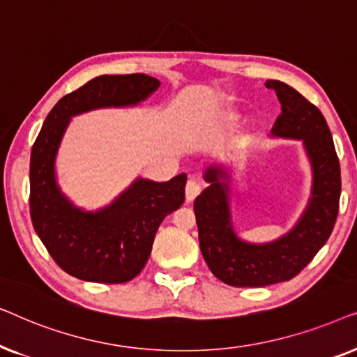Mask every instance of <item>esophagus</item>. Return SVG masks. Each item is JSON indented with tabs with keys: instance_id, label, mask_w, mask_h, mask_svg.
Wrapping results in <instances>:
<instances>
[{
	"instance_id": "esophagus-1",
	"label": "esophagus",
	"mask_w": 357,
	"mask_h": 357,
	"mask_svg": "<svg viewBox=\"0 0 357 357\" xmlns=\"http://www.w3.org/2000/svg\"><path fill=\"white\" fill-rule=\"evenodd\" d=\"M199 192H202V187H199V183L197 180L190 178L187 182V187H185V197H187V202H193L195 198L198 197Z\"/></svg>"
}]
</instances>
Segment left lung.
<instances>
[{"label":"left lung","mask_w":357,"mask_h":357,"mask_svg":"<svg viewBox=\"0 0 357 357\" xmlns=\"http://www.w3.org/2000/svg\"><path fill=\"white\" fill-rule=\"evenodd\" d=\"M281 102L271 136L299 139L312 169L309 203L294 227L271 242L238 237L231 213V174L222 164L204 170L209 183L195 199L199 248L218 280L236 287H260L289 281L310 263L328 241L338 216L341 195L340 160L325 116L296 89L268 81Z\"/></svg>","instance_id":"left-lung-1"}]
</instances>
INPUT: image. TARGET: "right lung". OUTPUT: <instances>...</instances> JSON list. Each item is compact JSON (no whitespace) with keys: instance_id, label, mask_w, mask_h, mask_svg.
<instances>
[{"instance_id":"1","label":"right lung","mask_w":357,"mask_h":357,"mask_svg":"<svg viewBox=\"0 0 357 357\" xmlns=\"http://www.w3.org/2000/svg\"><path fill=\"white\" fill-rule=\"evenodd\" d=\"M148 75L97 76L56 102L31 154V218L56 265L89 282L120 284L143 270L164 218L182 206L187 175L169 182L138 177L107 206L86 211L56 182V155L73 116L110 107H136L159 89Z\"/></svg>"}]
</instances>
